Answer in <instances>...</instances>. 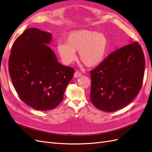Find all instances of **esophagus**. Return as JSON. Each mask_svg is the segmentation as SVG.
Segmentation results:
<instances>
[{"instance_id": "34e87169", "label": "esophagus", "mask_w": 152, "mask_h": 152, "mask_svg": "<svg viewBox=\"0 0 152 152\" xmlns=\"http://www.w3.org/2000/svg\"><path fill=\"white\" fill-rule=\"evenodd\" d=\"M82 75V73L80 72H79V71H76L74 73V77L75 78H77V77H79Z\"/></svg>"}]
</instances>
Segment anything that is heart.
<instances>
[{
	"mask_svg": "<svg viewBox=\"0 0 152 152\" xmlns=\"http://www.w3.org/2000/svg\"><path fill=\"white\" fill-rule=\"evenodd\" d=\"M108 41L103 34L88 30L72 31L66 39V44L59 43L56 49L63 62L68 65L74 61L75 52L88 67H94L102 62L107 51Z\"/></svg>",
	"mask_w": 152,
	"mask_h": 152,
	"instance_id": "1",
	"label": "heart"
}]
</instances>
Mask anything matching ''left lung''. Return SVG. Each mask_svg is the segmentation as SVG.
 <instances>
[{
    "label": "left lung",
    "mask_w": 152,
    "mask_h": 152,
    "mask_svg": "<svg viewBox=\"0 0 152 152\" xmlns=\"http://www.w3.org/2000/svg\"><path fill=\"white\" fill-rule=\"evenodd\" d=\"M131 43L112 53L90 72L91 101L103 112H115L126 107L141 88L144 53L137 42Z\"/></svg>",
    "instance_id": "left-lung-1"
}]
</instances>
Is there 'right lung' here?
Returning <instances> with one entry per match:
<instances>
[{
    "mask_svg": "<svg viewBox=\"0 0 152 152\" xmlns=\"http://www.w3.org/2000/svg\"><path fill=\"white\" fill-rule=\"evenodd\" d=\"M52 37L49 32L37 28L26 30L14 42L9 59V72L18 96L41 111L54 109L62 102L75 72L58 62L48 45Z\"/></svg>",
    "mask_w": 152,
    "mask_h": 152,
    "instance_id": "1",
    "label": "right lung"
}]
</instances>
